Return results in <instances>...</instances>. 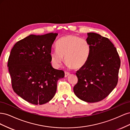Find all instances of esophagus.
I'll list each match as a JSON object with an SVG mask.
<instances>
[{
	"mask_svg": "<svg viewBox=\"0 0 130 130\" xmlns=\"http://www.w3.org/2000/svg\"><path fill=\"white\" fill-rule=\"evenodd\" d=\"M70 75V73H68V72H65V75H64V77H68L69 75Z\"/></svg>",
	"mask_w": 130,
	"mask_h": 130,
	"instance_id": "esophagus-1",
	"label": "esophagus"
}]
</instances>
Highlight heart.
Here are the masks:
<instances>
[{
	"instance_id": "heart-1",
	"label": "heart",
	"mask_w": 130,
	"mask_h": 130,
	"mask_svg": "<svg viewBox=\"0 0 130 130\" xmlns=\"http://www.w3.org/2000/svg\"><path fill=\"white\" fill-rule=\"evenodd\" d=\"M57 49L50 52L51 61L54 67L61 66L64 57L67 67L80 69L87 63L90 54V45L84 39L75 35H67L56 43Z\"/></svg>"
}]
</instances>
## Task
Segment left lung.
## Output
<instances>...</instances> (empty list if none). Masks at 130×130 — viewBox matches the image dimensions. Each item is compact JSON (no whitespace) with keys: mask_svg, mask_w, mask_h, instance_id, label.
<instances>
[{"mask_svg":"<svg viewBox=\"0 0 130 130\" xmlns=\"http://www.w3.org/2000/svg\"><path fill=\"white\" fill-rule=\"evenodd\" d=\"M87 36L89 56L87 63L76 73L78 82L73 90L78 99L93 103L105 99L116 87L120 60L108 38L94 32Z\"/></svg>","mask_w":130,"mask_h":130,"instance_id":"obj_1","label":"left lung"}]
</instances>
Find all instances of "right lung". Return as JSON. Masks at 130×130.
I'll return each mask as SVG.
<instances>
[{
	"label": "right lung",
	"instance_id": "add662e5",
	"mask_svg": "<svg viewBox=\"0 0 130 130\" xmlns=\"http://www.w3.org/2000/svg\"><path fill=\"white\" fill-rule=\"evenodd\" d=\"M57 34L30 35L12 49L7 67L14 92L34 105H42L54 98L62 70L51 64L50 53Z\"/></svg>",
	"mask_w": 130,
	"mask_h": 130
}]
</instances>
